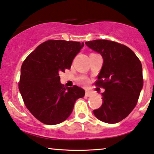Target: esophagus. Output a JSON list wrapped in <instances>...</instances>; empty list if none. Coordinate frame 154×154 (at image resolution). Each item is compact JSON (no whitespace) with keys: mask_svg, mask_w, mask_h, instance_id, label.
<instances>
[{"mask_svg":"<svg viewBox=\"0 0 154 154\" xmlns=\"http://www.w3.org/2000/svg\"><path fill=\"white\" fill-rule=\"evenodd\" d=\"M93 94H94V91H90V90H87L85 92V95L87 96H90L93 95Z\"/></svg>","mask_w":154,"mask_h":154,"instance_id":"34e87169","label":"esophagus"}]
</instances>
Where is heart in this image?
<instances>
[{"label":"heart","instance_id":"1","mask_svg":"<svg viewBox=\"0 0 154 154\" xmlns=\"http://www.w3.org/2000/svg\"><path fill=\"white\" fill-rule=\"evenodd\" d=\"M81 81L83 82H85V83L87 82V79H85V78H82V79H81Z\"/></svg>","mask_w":154,"mask_h":154}]
</instances>
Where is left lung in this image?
<instances>
[{
  "label": "left lung",
  "mask_w": 154,
  "mask_h": 154,
  "mask_svg": "<svg viewBox=\"0 0 154 154\" xmlns=\"http://www.w3.org/2000/svg\"><path fill=\"white\" fill-rule=\"evenodd\" d=\"M85 44L103 60L96 85L105 91L101 93L102 106L94 110V116L106 123L120 122L136 106L142 89L140 60L128 47L111 41L98 39Z\"/></svg>",
  "instance_id": "left-lung-1"
}]
</instances>
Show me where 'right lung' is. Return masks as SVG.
<instances>
[{"instance_id": "obj_1", "label": "right lung", "mask_w": 154, "mask_h": 154, "mask_svg": "<svg viewBox=\"0 0 154 154\" xmlns=\"http://www.w3.org/2000/svg\"><path fill=\"white\" fill-rule=\"evenodd\" d=\"M83 46V42L46 41L22 63L20 92L27 109L43 123L53 125L65 121L77 99L85 96L82 88L65 87L59 76L65 69H70Z\"/></svg>"}]
</instances>
